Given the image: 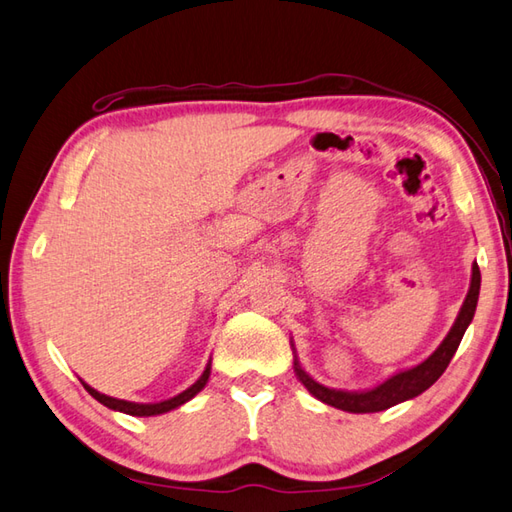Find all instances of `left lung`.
Masks as SVG:
<instances>
[{
  "label": "left lung",
  "instance_id": "1",
  "mask_svg": "<svg viewBox=\"0 0 512 512\" xmlns=\"http://www.w3.org/2000/svg\"><path fill=\"white\" fill-rule=\"evenodd\" d=\"M479 286H482V273H479V266L473 264V275H470L468 295L464 299L462 308H459V315L455 319L453 328H450L448 335L444 337V342L439 344L435 353L426 357L422 364L406 368V370H399V373L390 375L386 382L377 384L375 388L337 390V388H328L324 384L315 382V379L302 368V364H299L295 344L290 342V346H293V353H295V364H293L295 375L299 382L306 386L308 393L317 397L319 402H324V404L339 408V410H346V413H379V410H386L390 406L406 402V399L422 395L426 388L433 386L437 379L442 377V373L450 364V359H453V355L457 353V346H459V342H462L466 328L470 326V322H473V317H475Z\"/></svg>",
  "mask_w": 512,
  "mask_h": 512
}]
</instances>
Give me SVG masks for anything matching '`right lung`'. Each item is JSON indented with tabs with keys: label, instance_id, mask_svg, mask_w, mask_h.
Wrapping results in <instances>:
<instances>
[{
	"label": "right lung",
	"instance_id": "add662e5",
	"mask_svg": "<svg viewBox=\"0 0 512 512\" xmlns=\"http://www.w3.org/2000/svg\"><path fill=\"white\" fill-rule=\"evenodd\" d=\"M208 377H210V362L206 364L202 377H199L193 386H188V388L184 390V393H179V395L170 397V399H164V402H157V404L126 402V399H115V397H108V395H104V393H99V390H95L93 386H88L86 382H82V384H84V388L88 390V395H93L99 404H104V406L110 408V410H119V413L133 415V417H153V415L168 413V410H175V408H179L182 404L190 402V399H193V397L199 393V390H202V388L206 386Z\"/></svg>",
	"mask_w": 512,
	"mask_h": 512
}]
</instances>
